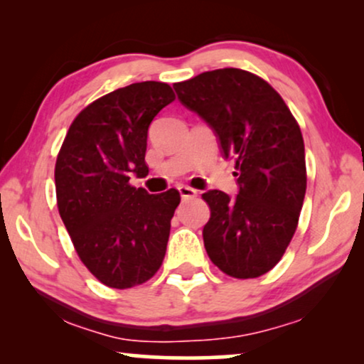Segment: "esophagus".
Returning a JSON list of instances; mask_svg holds the SVG:
<instances>
[{"label":"esophagus","instance_id":"esophagus-1","mask_svg":"<svg viewBox=\"0 0 364 364\" xmlns=\"http://www.w3.org/2000/svg\"><path fill=\"white\" fill-rule=\"evenodd\" d=\"M178 193H181L182 200H188V198H196L197 197L196 188H192V187H188V186H181V187H178Z\"/></svg>","mask_w":364,"mask_h":364}]
</instances>
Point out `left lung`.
I'll use <instances>...</instances> for the list:
<instances>
[{
	"label": "left lung",
	"mask_w": 364,
	"mask_h": 364,
	"mask_svg": "<svg viewBox=\"0 0 364 364\" xmlns=\"http://www.w3.org/2000/svg\"><path fill=\"white\" fill-rule=\"evenodd\" d=\"M178 101L217 136L235 161L237 197L202 196L210 207L203 245L233 278H257L280 262L296 230L306 192L305 144L280 94L255 74L215 69L173 84Z\"/></svg>",
	"instance_id": "left-lung-1"
}]
</instances>
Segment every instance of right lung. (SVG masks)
I'll return each mask as SVG.
<instances>
[{
  "instance_id": "right-lung-1",
  "label": "right lung",
  "mask_w": 364,
  "mask_h": 364,
  "mask_svg": "<svg viewBox=\"0 0 364 364\" xmlns=\"http://www.w3.org/2000/svg\"><path fill=\"white\" fill-rule=\"evenodd\" d=\"M173 99L166 82L116 89L77 114L58 154L59 215L87 270L117 290L147 282L166 257L181 196H151L129 178L149 173V126Z\"/></svg>"
}]
</instances>
